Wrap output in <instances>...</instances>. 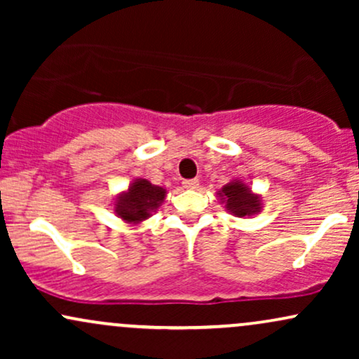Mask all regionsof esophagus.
<instances>
[{"instance_id":"esophagus-1","label":"esophagus","mask_w":359,"mask_h":359,"mask_svg":"<svg viewBox=\"0 0 359 359\" xmlns=\"http://www.w3.org/2000/svg\"><path fill=\"white\" fill-rule=\"evenodd\" d=\"M184 187L185 189H197L199 187V180L197 179H191V180H184Z\"/></svg>"}]
</instances>
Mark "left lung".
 <instances>
[{
	"mask_svg": "<svg viewBox=\"0 0 359 359\" xmlns=\"http://www.w3.org/2000/svg\"><path fill=\"white\" fill-rule=\"evenodd\" d=\"M221 204H224L226 211L236 217L255 216L262 211V196L255 194L241 179H233L221 191H217Z\"/></svg>",
	"mask_w": 359,
	"mask_h": 359,
	"instance_id": "8db88e82",
	"label": "left lung"
}]
</instances>
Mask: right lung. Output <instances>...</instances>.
Here are the masks:
<instances>
[{
  "instance_id": "right-lung-1",
  "label": "right lung",
  "mask_w": 359,
  "mask_h": 359,
  "mask_svg": "<svg viewBox=\"0 0 359 359\" xmlns=\"http://www.w3.org/2000/svg\"><path fill=\"white\" fill-rule=\"evenodd\" d=\"M167 191L147 179H135L130 187L114 199V212L128 224H140L148 219L165 199Z\"/></svg>"
}]
</instances>
